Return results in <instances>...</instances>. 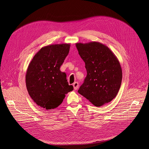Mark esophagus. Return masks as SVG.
I'll list each match as a JSON object with an SVG mask.
<instances>
[{
	"label": "esophagus",
	"mask_w": 149,
	"mask_h": 149,
	"mask_svg": "<svg viewBox=\"0 0 149 149\" xmlns=\"http://www.w3.org/2000/svg\"><path fill=\"white\" fill-rule=\"evenodd\" d=\"M79 83L78 82H75V83H74V84H73V86H74V89H75V90H77L78 88H79Z\"/></svg>",
	"instance_id": "esophagus-1"
}]
</instances>
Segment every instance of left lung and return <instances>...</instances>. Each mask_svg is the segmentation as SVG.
I'll use <instances>...</instances> for the list:
<instances>
[{
  "instance_id": "left-lung-1",
  "label": "left lung",
  "mask_w": 149,
  "mask_h": 149,
  "mask_svg": "<svg viewBox=\"0 0 149 149\" xmlns=\"http://www.w3.org/2000/svg\"><path fill=\"white\" fill-rule=\"evenodd\" d=\"M76 47L87 70L78 92L97 107L110 102L116 97L121 84L119 60L107 46L100 42L77 43Z\"/></svg>"
}]
</instances>
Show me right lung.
<instances>
[{
    "mask_svg": "<svg viewBox=\"0 0 149 149\" xmlns=\"http://www.w3.org/2000/svg\"><path fill=\"white\" fill-rule=\"evenodd\" d=\"M70 46L62 43L43 47L28 67L25 78L29 95L38 106L46 110L57 107L66 93L74 89L68 83L66 74L60 70Z\"/></svg>",
    "mask_w": 149,
    "mask_h": 149,
    "instance_id": "right-lung-1",
    "label": "right lung"
}]
</instances>
